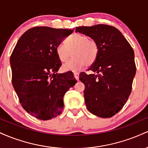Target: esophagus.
Returning a JSON list of instances; mask_svg holds the SVG:
<instances>
[{"instance_id": "esophagus-1", "label": "esophagus", "mask_w": 148, "mask_h": 148, "mask_svg": "<svg viewBox=\"0 0 148 148\" xmlns=\"http://www.w3.org/2000/svg\"><path fill=\"white\" fill-rule=\"evenodd\" d=\"M74 77H75V79L76 80H79V72H74Z\"/></svg>"}]
</instances>
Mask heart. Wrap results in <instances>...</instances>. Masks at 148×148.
<instances>
[{
  "instance_id": "heart-1",
  "label": "heart",
  "mask_w": 148,
  "mask_h": 148,
  "mask_svg": "<svg viewBox=\"0 0 148 148\" xmlns=\"http://www.w3.org/2000/svg\"><path fill=\"white\" fill-rule=\"evenodd\" d=\"M65 46L60 45L56 47V55L59 60L66 62L73 53V57L62 66L64 71H76L86 64L91 65L95 62L99 55V46L93 40L86 35L73 34L66 39Z\"/></svg>"
}]
</instances>
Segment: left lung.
I'll return each instance as SVG.
<instances>
[{
  "label": "left lung",
  "instance_id": "left-lung-1",
  "mask_svg": "<svg viewBox=\"0 0 148 148\" xmlns=\"http://www.w3.org/2000/svg\"><path fill=\"white\" fill-rule=\"evenodd\" d=\"M99 46V55L88 70L97 74H80L85 85L84 98L88 110L107 118L118 113L132 92L136 74L134 52L120 30L104 24L76 28Z\"/></svg>",
  "mask_w": 148,
  "mask_h": 148
}]
</instances>
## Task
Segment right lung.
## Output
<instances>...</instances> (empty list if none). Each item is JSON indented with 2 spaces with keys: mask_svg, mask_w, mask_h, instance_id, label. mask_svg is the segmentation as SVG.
<instances>
[{
  "mask_svg": "<svg viewBox=\"0 0 148 148\" xmlns=\"http://www.w3.org/2000/svg\"><path fill=\"white\" fill-rule=\"evenodd\" d=\"M74 30L42 26L22 35L11 57L12 82L23 109L42 120L63 109V97L76 80L72 72L58 74L61 62L56 47Z\"/></svg>",
  "mask_w": 148,
  "mask_h": 148,
  "instance_id": "right-lung-1",
  "label": "right lung"
}]
</instances>
